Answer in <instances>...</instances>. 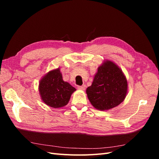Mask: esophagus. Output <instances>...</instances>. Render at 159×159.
<instances>
[{"instance_id": "1", "label": "esophagus", "mask_w": 159, "mask_h": 159, "mask_svg": "<svg viewBox=\"0 0 159 159\" xmlns=\"http://www.w3.org/2000/svg\"><path fill=\"white\" fill-rule=\"evenodd\" d=\"M85 87H86V86L85 85H80V86H78V89H80V90H85Z\"/></svg>"}]
</instances>
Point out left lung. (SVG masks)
<instances>
[{
	"instance_id": "obj_1",
	"label": "left lung",
	"mask_w": 159,
	"mask_h": 159,
	"mask_svg": "<svg viewBox=\"0 0 159 159\" xmlns=\"http://www.w3.org/2000/svg\"><path fill=\"white\" fill-rule=\"evenodd\" d=\"M127 91L125 77L118 66L110 61L99 67L92 84L86 89L89 102L99 110L117 106L125 98Z\"/></svg>"
}]
</instances>
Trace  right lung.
<instances>
[{
  "label": "right lung",
  "mask_w": 159,
  "mask_h": 159,
  "mask_svg": "<svg viewBox=\"0 0 159 159\" xmlns=\"http://www.w3.org/2000/svg\"><path fill=\"white\" fill-rule=\"evenodd\" d=\"M39 91L43 102L54 108L65 106L75 88L64 81L60 69L50 71L42 79Z\"/></svg>",
  "instance_id": "obj_1"
}]
</instances>
